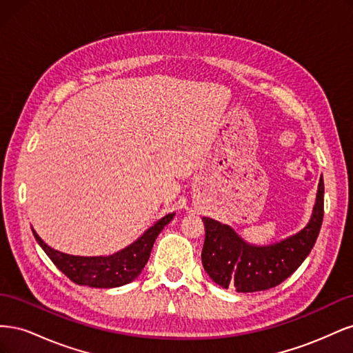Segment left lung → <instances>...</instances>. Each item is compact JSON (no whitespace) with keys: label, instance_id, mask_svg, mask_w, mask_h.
<instances>
[{"label":"left lung","instance_id":"obj_1","mask_svg":"<svg viewBox=\"0 0 353 353\" xmlns=\"http://www.w3.org/2000/svg\"><path fill=\"white\" fill-rule=\"evenodd\" d=\"M324 218V181L319 178L316 200L307 225L270 245L245 243L230 225L203 218L206 236L201 250L203 268L222 288L239 293L268 290L288 279L311 253Z\"/></svg>","mask_w":353,"mask_h":353}]
</instances>
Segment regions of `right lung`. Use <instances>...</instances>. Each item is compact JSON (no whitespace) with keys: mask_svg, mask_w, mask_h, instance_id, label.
<instances>
[{"mask_svg":"<svg viewBox=\"0 0 353 353\" xmlns=\"http://www.w3.org/2000/svg\"><path fill=\"white\" fill-rule=\"evenodd\" d=\"M175 213H168L148 228L143 236L123 250L110 256H73L50 248L32 228V232L48 258L69 280L79 285L95 288H113L134 281L145 266L153 244Z\"/></svg>","mask_w":353,"mask_h":353,"instance_id":"right-lung-1","label":"right lung"}]
</instances>
